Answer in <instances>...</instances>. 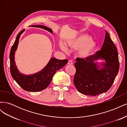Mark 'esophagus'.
Masks as SVG:
<instances>
[{
    "label": "esophagus",
    "instance_id": "1",
    "mask_svg": "<svg viewBox=\"0 0 127 127\" xmlns=\"http://www.w3.org/2000/svg\"><path fill=\"white\" fill-rule=\"evenodd\" d=\"M68 64H72L73 63L71 60H69L68 62Z\"/></svg>",
    "mask_w": 127,
    "mask_h": 127
}]
</instances>
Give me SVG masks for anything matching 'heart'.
<instances>
[{"mask_svg":"<svg viewBox=\"0 0 127 127\" xmlns=\"http://www.w3.org/2000/svg\"><path fill=\"white\" fill-rule=\"evenodd\" d=\"M92 37L87 34H80L68 39L67 45L60 43L59 47L62 51L68 52V48L77 49V55L80 58L86 59L93 54L97 48V44L91 40Z\"/></svg>","mask_w":127,"mask_h":127,"instance_id":"b5f03b06","label":"heart"}]
</instances>
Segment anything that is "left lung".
<instances>
[{
    "instance_id": "1",
    "label": "left lung",
    "mask_w": 127,
    "mask_h": 127,
    "mask_svg": "<svg viewBox=\"0 0 127 127\" xmlns=\"http://www.w3.org/2000/svg\"><path fill=\"white\" fill-rule=\"evenodd\" d=\"M76 61L74 83L80 93L95 96L110 89L118 73L119 62L117 48L107 31L101 50L88 58H77Z\"/></svg>"
}]
</instances>
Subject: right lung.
Returning a JSON list of instances; mask_svg holds the SVG:
<instances>
[{"label": "right lung", "mask_w": 127, "mask_h": 127, "mask_svg": "<svg viewBox=\"0 0 127 127\" xmlns=\"http://www.w3.org/2000/svg\"><path fill=\"white\" fill-rule=\"evenodd\" d=\"M31 26L47 30L48 32H52L51 29L45 26L37 25ZM24 32V30L18 34L10 50L9 55L10 73L13 79L25 91L32 92L41 91L45 89L49 86L55 73L67 64L68 60H59L52 57L44 68L39 72L31 75H25L20 72L16 65L15 55L18 47L20 36Z\"/></svg>", "instance_id": "1"}]
</instances>
